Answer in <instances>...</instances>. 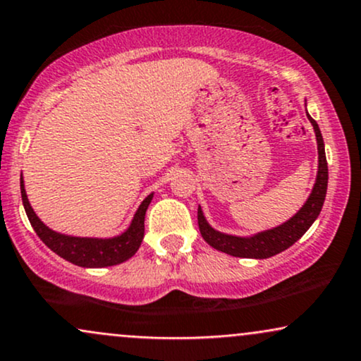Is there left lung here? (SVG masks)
Wrapping results in <instances>:
<instances>
[{"instance_id":"left-lung-1","label":"left lung","mask_w":361,"mask_h":361,"mask_svg":"<svg viewBox=\"0 0 361 361\" xmlns=\"http://www.w3.org/2000/svg\"><path fill=\"white\" fill-rule=\"evenodd\" d=\"M310 117L312 128L316 133V141H318V153H319V169L318 178H316L314 188H312L311 197L307 198L305 207L298 212L293 219L282 224L281 227H276L267 232L257 233L254 237H232L225 235V233L216 232L207 224L205 216H203L202 210L198 208V228L202 237L205 238L214 249L222 250L225 254L233 255V257H247V259H267L272 255L279 254V252L286 250L294 242L299 240L306 233V230L311 227L312 222L318 219L321 208H323L324 197H326L328 188V163L326 154H324V142L321 131L318 128V123Z\"/></svg>"}]
</instances>
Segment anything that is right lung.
<instances>
[{"instance_id":"obj_1","label":"right lung","mask_w":361,"mask_h":361,"mask_svg":"<svg viewBox=\"0 0 361 361\" xmlns=\"http://www.w3.org/2000/svg\"><path fill=\"white\" fill-rule=\"evenodd\" d=\"M21 186V200H23L25 212H27L30 224L37 232V235L42 238L43 244L50 247L55 254L63 257L68 262L75 264L80 267H107L116 266V264L124 262L129 257L136 254V250L141 245L142 237H145V215L147 205L151 203L153 195L146 197L141 207L137 208L136 215H134L131 227H129L123 235L114 238H77L67 237L62 233H56L50 230L47 225L40 222L37 215H35L33 208L30 207L27 193H25L23 178H20Z\"/></svg>"}]
</instances>
